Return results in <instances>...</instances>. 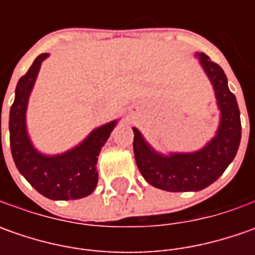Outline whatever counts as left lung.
<instances>
[{
	"mask_svg": "<svg viewBox=\"0 0 255 255\" xmlns=\"http://www.w3.org/2000/svg\"><path fill=\"white\" fill-rule=\"evenodd\" d=\"M197 56L210 78L221 111L214 139L199 152L163 156L144 142L137 129H133V152L139 171L147 183L166 191H199L210 186L229 167L240 146V111L234 93L227 86V76L207 55Z\"/></svg>",
	"mask_w": 255,
	"mask_h": 255,
	"instance_id": "left-lung-1",
	"label": "left lung"
}]
</instances>
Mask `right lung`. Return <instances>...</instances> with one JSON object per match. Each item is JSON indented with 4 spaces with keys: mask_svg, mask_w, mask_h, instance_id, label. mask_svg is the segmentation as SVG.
I'll use <instances>...</instances> for the list:
<instances>
[{
    "mask_svg": "<svg viewBox=\"0 0 255 255\" xmlns=\"http://www.w3.org/2000/svg\"><path fill=\"white\" fill-rule=\"evenodd\" d=\"M41 54L21 76L15 89V101L9 111V144L15 166L38 193L51 200H76L89 196L98 184L96 162L116 121L95 129L75 149L58 156H44L34 149L25 128V112L41 62ZM1 143V109H0Z\"/></svg>",
    "mask_w": 255,
    "mask_h": 255,
    "instance_id": "1",
    "label": "right lung"
}]
</instances>
